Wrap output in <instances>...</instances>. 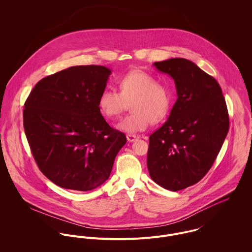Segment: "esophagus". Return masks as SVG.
Instances as JSON below:
<instances>
[{"instance_id":"34e87169","label":"esophagus","mask_w":252,"mask_h":252,"mask_svg":"<svg viewBox=\"0 0 252 252\" xmlns=\"http://www.w3.org/2000/svg\"><path fill=\"white\" fill-rule=\"evenodd\" d=\"M126 138H127V141H128L129 143H133V142H135V141H137V140L139 139L138 136L132 135V134H128V135L126 136Z\"/></svg>"}]
</instances>
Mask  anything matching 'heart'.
I'll return each instance as SVG.
<instances>
[{"instance_id":"obj_1","label":"heart","mask_w":252,"mask_h":252,"mask_svg":"<svg viewBox=\"0 0 252 252\" xmlns=\"http://www.w3.org/2000/svg\"><path fill=\"white\" fill-rule=\"evenodd\" d=\"M119 93L106 89L99 97V108L109 119L118 118L128 105L133 110L117 125L127 133L144 131L149 123L161 121L169 112L172 103L170 88L142 70L122 75L118 81Z\"/></svg>"}]
</instances>
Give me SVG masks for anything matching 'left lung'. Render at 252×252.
<instances>
[{"label":"left lung","instance_id":"left-lung-1","mask_svg":"<svg viewBox=\"0 0 252 252\" xmlns=\"http://www.w3.org/2000/svg\"><path fill=\"white\" fill-rule=\"evenodd\" d=\"M171 75L178 100L168 120L149 136L147 169L158 185L179 191L202 180L229 131V114L216 78L184 58L155 62Z\"/></svg>","mask_w":252,"mask_h":252}]
</instances>
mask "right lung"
Masks as SVG:
<instances>
[{
	"mask_svg": "<svg viewBox=\"0 0 252 252\" xmlns=\"http://www.w3.org/2000/svg\"><path fill=\"white\" fill-rule=\"evenodd\" d=\"M110 72L96 65L68 68L40 79L24 104V130L36 165L62 188L88 191L103 184L126 144L98 104Z\"/></svg>",
	"mask_w": 252,
	"mask_h": 252,
	"instance_id": "add662e5",
	"label": "right lung"
}]
</instances>
